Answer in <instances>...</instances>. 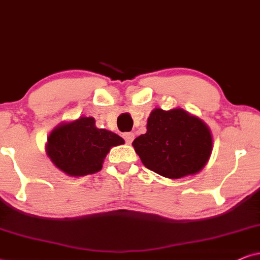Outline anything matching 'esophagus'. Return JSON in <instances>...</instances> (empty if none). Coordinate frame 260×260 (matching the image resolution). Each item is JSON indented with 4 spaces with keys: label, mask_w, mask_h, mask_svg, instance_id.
Returning <instances> with one entry per match:
<instances>
[{
    "label": "esophagus",
    "mask_w": 260,
    "mask_h": 260,
    "mask_svg": "<svg viewBox=\"0 0 260 260\" xmlns=\"http://www.w3.org/2000/svg\"><path fill=\"white\" fill-rule=\"evenodd\" d=\"M123 138H124V140H126L127 144H131L134 139V133H132V132L123 133Z\"/></svg>",
    "instance_id": "obj_1"
}]
</instances>
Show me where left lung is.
Returning a JSON list of instances; mask_svg holds the SVG:
<instances>
[{
    "mask_svg": "<svg viewBox=\"0 0 260 260\" xmlns=\"http://www.w3.org/2000/svg\"><path fill=\"white\" fill-rule=\"evenodd\" d=\"M146 129L132 145L144 166L160 176L194 175L211 156L213 141L209 126L182 108L153 109Z\"/></svg>",
    "mask_w": 260,
    "mask_h": 260,
    "instance_id": "left-lung-1",
    "label": "left lung"
}]
</instances>
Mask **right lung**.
Segmentation results:
<instances>
[{"instance_id":"obj_1","label":"right lung","mask_w":260,"mask_h":260,"mask_svg":"<svg viewBox=\"0 0 260 260\" xmlns=\"http://www.w3.org/2000/svg\"><path fill=\"white\" fill-rule=\"evenodd\" d=\"M124 144L116 133L97 128L91 116L58 123L45 144L48 157L62 173L80 177L98 173L111 147Z\"/></svg>"}]
</instances>
